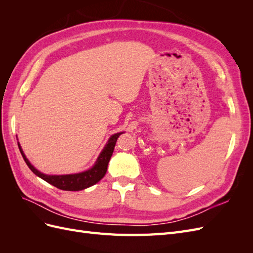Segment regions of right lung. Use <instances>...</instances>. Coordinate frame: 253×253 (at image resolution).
Listing matches in <instances>:
<instances>
[{
	"mask_svg": "<svg viewBox=\"0 0 253 253\" xmlns=\"http://www.w3.org/2000/svg\"><path fill=\"white\" fill-rule=\"evenodd\" d=\"M122 133H117L111 136L108 143L105 144L104 149L100 153V155H99L95 166L91 168V169L82 173L70 174V175H45L39 172L37 169H35L32 165H30L28 159L26 158V156L24 155V153H23L20 147V143H18V145L26 165L37 176H39V177H41L42 179L47 181L48 183H50V185L55 186L58 189L65 190V191H80L95 185V183H97L105 175L106 170H108L109 162L113 155L115 144H116L118 137Z\"/></svg>",
	"mask_w": 253,
	"mask_h": 253,
	"instance_id": "add662e5",
	"label": "right lung"
}]
</instances>
